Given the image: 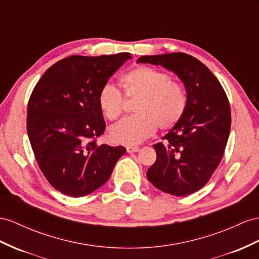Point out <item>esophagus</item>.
Listing matches in <instances>:
<instances>
[{
    "mask_svg": "<svg viewBox=\"0 0 259 259\" xmlns=\"http://www.w3.org/2000/svg\"><path fill=\"white\" fill-rule=\"evenodd\" d=\"M125 149H127L128 153H135V152L140 151V148H139V147H127Z\"/></svg>",
    "mask_w": 259,
    "mask_h": 259,
    "instance_id": "34e87169",
    "label": "esophagus"
}]
</instances>
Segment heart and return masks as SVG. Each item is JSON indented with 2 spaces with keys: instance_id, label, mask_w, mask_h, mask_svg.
<instances>
[{
  "instance_id": "1",
  "label": "heart",
  "mask_w": 259,
  "mask_h": 259,
  "mask_svg": "<svg viewBox=\"0 0 259 259\" xmlns=\"http://www.w3.org/2000/svg\"><path fill=\"white\" fill-rule=\"evenodd\" d=\"M121 83L125 96L138 98L134 106L136 115L110 127L108 136L112 142L135 145L151 137L157 127L166 131L181 120L186 97L182 86L171 81L166 72L138 66L125 73ZM97 102L102 114L109 120H116L122 114L123 98L114 85H104Z\"/></svg>"
}]
</instances>
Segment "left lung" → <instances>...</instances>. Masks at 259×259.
Segmentation results:
<instances>
[{
  "label": "left lung",
  "instance_id": "8db88e82",
  "mask_svg": "<svg viewBox=\"0 0 259 259\" xmlns=\"http://www.w3.org/2000/svg\"><path fill=\"white\" fill-rule=\"evenodd\" d=\"M138 63L173 71L186 89V107L164 142L153 145L156 161L148 180L164 193L183 197L201 189L220 164L231 129L227 94L207 66L195 57L173 52L143 56Z\"/></svg>",
  "mask_w": 259,
  "mask_h": 259
}]
</instances>
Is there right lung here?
I'll return each instance as SVG.
<instances>
[{
  "label": "right lung",
  "instance_id": "add662e5",
  "mask_svg": "<svg viewBox=\"0 0 259 259\" xmlns=\"http://www.w3.org/2000/svg\"><path fill=\"white\" fill-rule=\"evenodd\" d=\"M128 59V52L68 57L50 66L31 93V149L47 181L64 195L83 197L103 186L125 153L121 145L96 143L106 128L97 96Z\"/></svg>",
  "mask_w": 259,
  "mask_h": 259
}]
</instances>
